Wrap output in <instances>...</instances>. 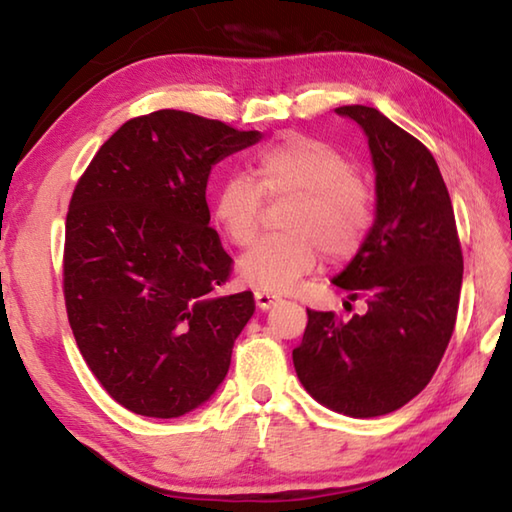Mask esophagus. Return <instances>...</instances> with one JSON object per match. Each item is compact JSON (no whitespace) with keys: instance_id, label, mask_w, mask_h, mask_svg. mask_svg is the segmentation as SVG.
Instances as JSON below:
<instances>
[{"instance_id":"esophagus-1","label":"esophagus","mask_w":512,"mask_h":512,"mask_svg":"<svg viewBox=\"0 0 512 512\" xmlns=\"http://www.w3.org/2000/svg\"><path fill=\"white\" fill-rule=\"evenodd\" d=\"M255 302L262 310H268L275 302H279V295L268 293V290H255Z\"/></svg>"}]
</instances>
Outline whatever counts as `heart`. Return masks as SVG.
I'll return each instance as SVG.
<instances>
[{
    "instance_id": "1",
    "label": "heart",
    "mask_w": 512,
    "mask_h": 512,
    "mask_svg": "<svg viewBox=\"0 0 512 512\" xmlns=\"http://www.w3.org/2000/svg\"><path fill=\"white\" fill-rule=\"evenodd\" d=\"M262 195H293L284 210L286 233L270 235L239 259L250 286L282 293L328 257L353 255L373 224V195L353 162L324 139L286 137L250 162V177L230 173L217 186L213 217L237 246L253 242L262 219Z\"/></svg>"
}]
</instances>
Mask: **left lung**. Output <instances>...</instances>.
I'll use <instances>...</instances> for the list:
<instances>
[{
	"instance_id": "8db88e82",
	"label": "left lung",
	"mask_w": 512,
	"mask_h": 512,
	"mask_svg": "<svg viewBox=\"0 0 512 512\" xmlns=\"http://www.w3.org/2000/svg\"><path fill=\"white\" fill-rule=\"evenodd\" d=\"M335 113L362 126L375 166V222L333 279L368 310L348 322L308 310L293 364L310 397L362 419L402 408L435 375L455 328L464 257L430 150L377 108Z\"/></svg>"
}]
</instances>
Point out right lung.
<instances>
[{
	"instance_id": "1",
	"label": "right lung",
	"mask_w": 512,
	"mask_h": 512,
	"mask_svg": "<svg viewBox=\"0 0 512 512\" xmlns=\"http://www.w3.org/2000/svg\"><path fill=\"white\" fill-rule=\"evenodd\" d=\"M184 110L128 122L79 177L66 215L64 297L79 353L117 404L173 419L224 382L255 313L250 290L222 295L230 264L210 228L206 184L257 144Z\"/></svg>"
}]
</instances>
